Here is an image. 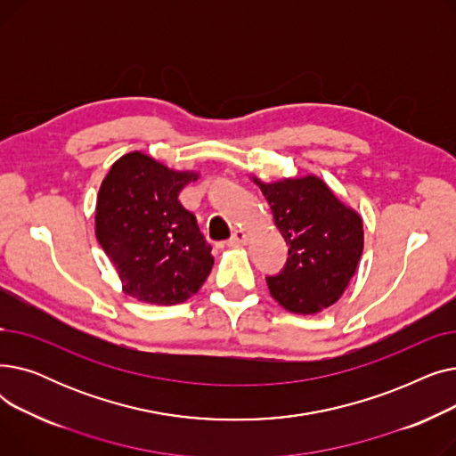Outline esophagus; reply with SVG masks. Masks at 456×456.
Masks as SVG:
<instances>
[{
	"mask_svg": "<svg viewBox=\"0 0 456 456\" xmlns=\"http://www.w3.org/2000/svg\"><path fill=\"white\" fill-rule=\"evenodd\" d=\"M248 232L244 231V229H236L234 232H232V236H231V240H229V246H244L246 242H248Z\"/></svg>",
	"mask_w": 456,
	"mask_h": 456,
	"instance_id": "esophagus-1",
	"label": "esophagus"
}]
</instances>
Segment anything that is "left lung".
<instances>
[{
	"label": "left lung",
	"mask_w": 456,
	"mask_h": 456,
	"mask_svg": "<svg viewBox=\"0 0 456 456\" xmlns=\"http://www.w3.org/2000/svg\"><path fill=\"white\" fill-rule=\"evenodd\" d=\"M253 181L270 203L273 222L290 246L279 275L266 277L270 294L296 314H316L337 303L364 249L362 218L316 175Z\"/></svg>",
	"instance_id": "left-lung-1"
}]
</instances>
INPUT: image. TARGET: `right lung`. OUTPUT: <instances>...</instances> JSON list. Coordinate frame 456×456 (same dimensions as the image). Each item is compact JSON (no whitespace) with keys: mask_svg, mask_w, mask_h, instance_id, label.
<instances>
[{"mask_svg":"<svg viewBox=\"0 0 456 456\" xmlns=\"http://www.w3.org/2000/svg\"><path fill=\"white\" fill-rule=\"evenodd\" d=\"M196 172H175L150 155L118 159L95 203V238L114 265L122 290L150 305H177L198 294L214 256L181 190Z\"/></svg>","mask_w":456,"mask_h":456,"instance_id":"add662e5","label":"right lung"}]
</instances>
